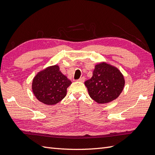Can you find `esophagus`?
<instances>
[{"label":"esophagus","instance_id":"34e87169","mask_svg":"<svg viewBox=\"0 0 155 155\" xmlns=\"http://www.w3.org/2000/svg\"><path fill=\"white\" fill-rule=\"evenodd\" d=\"M85 77H81L80 78H79V79H78V81H80V82H84L85 81Z\"/></svg>","mask_w":155,"mask_h":155}]
</instances>
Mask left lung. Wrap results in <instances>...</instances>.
Wrapping results in <instances>:
<instances>
[{
  "mask_svg": "<svg viewBox=\"0 0 155 155\" xmlns=\"http://www.w3.org/2000/svg\"><path fill=\"white\" fill-rule=\"evenodd\" d=\"M85 85L93 100L98 104H107L120 96L125 79L118 68L101 63L96 65L92 77L85 82Z\"/></svg>",
  "mask_w": 155,
  "mask_h": 155,
  "instance_id": "left-lung-1",
  "label": "left lung"
}]
</instances>
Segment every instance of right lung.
Instances as JSON below:
<instances>
[{"instance_id":"add662e5","label":"right lung","mask_w":155,"mask_h":155,"mask_svg":"<svg viewBox=\"0 0 155 155\" xmlns=\"http://www.w3.org/2000/svg\"><path fill=\"white\" fill-rule=\"evenodd\" d=\"M72 82L60 72L58 65L49 67L37 74L33 79L32 91L43 104L51 105L61 101Z\"/></svg>"}]
</instances>
